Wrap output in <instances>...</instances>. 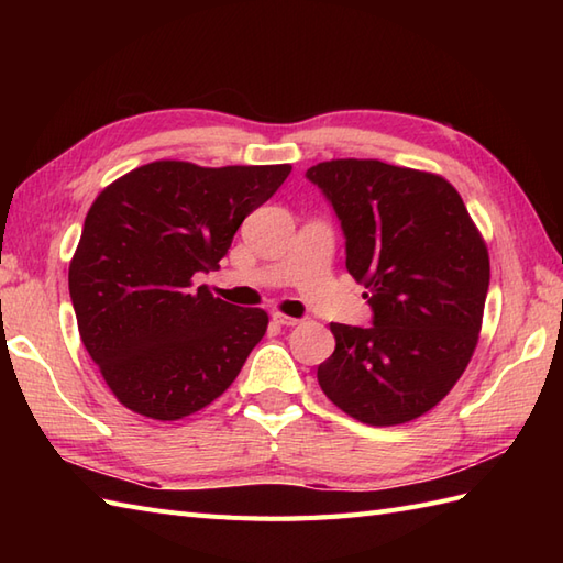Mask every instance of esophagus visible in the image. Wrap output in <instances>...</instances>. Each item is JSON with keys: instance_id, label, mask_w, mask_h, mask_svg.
Segmentation results:
<instances>
[{"instance_id": "1", "label": "esophagus", "mask_w": 563, "mask_h": 563, "mask_svg": "<svg viewBox=\"0 0 563 563\" xmlns=\"http://www.w3.org/2000/svg\"><path fill=\"white\" fill-rule=\"evenodd\" d=\"M271 319L275 321V324H280V327H295V324H300V319L288 317V314H280V312H273Z\"/></svg>"}]
</instances>
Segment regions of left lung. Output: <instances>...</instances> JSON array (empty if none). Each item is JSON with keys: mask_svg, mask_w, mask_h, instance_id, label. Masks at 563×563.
Masks as SVG:
<instances>
[{"mask_svg": "<svg viewBox=\"0 0 563 563\" xmlns=\"http://www.w3.org/2000/svg\"><path fill=\"white\" fill-rule=\"evenodd\" d=\"M345 236L373 327L331 324L319 387L367 426H399L445 397L476 349L488 251L445 178L377 159H331L305 174Z\"/></svg>", "mask_w": 563, "mask_h": 563, "instance_id": "8db88e82", "label": "left lung"}]
</instances>
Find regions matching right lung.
<instances>
[{"label":"right lung","mask_w":563,"mask_h":563,"mask_svg":"<svg viewBox=\"0 0 563 563\" xmlns=\"http://www.w3.org/2000/svg\"><path fill=\"white\" fill-rule=\"evenodd\" d=\"M290 172L164 159L93 200L69 263V297L84 349L130 411L176 421L236 379L268 314L194 292V275L220 268L239 224Z\"/></svg>","instance_id":"right-lung-1"}]
</instances>
